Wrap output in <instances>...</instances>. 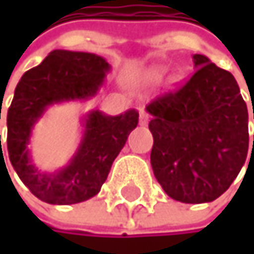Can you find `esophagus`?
Segmentation results:
<instances>
[{"instance_id":"34e87169","label":"esophagus","mask_w":254,"mask_h":254,"mask_svg":"<svg viewBox=\"0 0 254 254\" xmlns=\"http://www.w3.org/2000/svg\"><path fill=\"white\" fill-rule=\"evenodd\" d=\"M149 122V114L144 110H140V125H146Z\"/></svg>"}]
</instances>
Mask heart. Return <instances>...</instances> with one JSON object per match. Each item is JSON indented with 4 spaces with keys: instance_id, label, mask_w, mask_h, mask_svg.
Returning <instances> with one entry per match:
<instances>
[{
    "instance_id": "1",
    "label": "heart",
    "mask_w": 254,
    "mask_h": 254,
    "mask_svg": "<svg viewBox=\"0 0 254 254\" xmlns=\"http://www.w3.org/2000/svg\"><path fill=\"white\" fill-rule=\"evenodd\" d=\"M163 76H164V70H161V68H154V70H151L148 73L149 80H160Z\"/></svg>"
}]
</instances>
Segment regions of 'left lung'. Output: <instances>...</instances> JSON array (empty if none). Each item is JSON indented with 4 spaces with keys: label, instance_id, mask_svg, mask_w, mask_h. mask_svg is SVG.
<instances>
[{
    "label": "left lung",
    "instance_id": "1",
    "mask_svg": "<svg viewBox=\"0 0 254 254\" xmlns=\"http://www.w3.org/2000/svg\"><path fill=\"white\" fill-rule=\"evenodd\" d=\"M193 64L196 70L181 88L146 110L157 181L171 198L201 204L226 192L246 163L249 111L232 73L202 55H193Z\"/></svg>",
    "mask_w": 254,
    "mask_h": 254
}]
</instances>
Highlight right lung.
Segmentation results:
<instances>
[{"label":"right lung","instance_id":"obj_1","mask_svg":"<svg viewBox=\"0 0 254 254\" xmlns=\"http://www.w3.org/2000/svg\"><path fill=\"white\" fill-rule=\"evenodd\" d=\"M110 68L102 56L93 53L53 50L18 82L7 111V152L21 181L41 201L76 204L97 195L113 161L137 126L135 110L120 116H106L96 110L86 114L77 152L64 169L41 172L30 160L32 129L48 106L94 97Z\"/></svg>","mask_w":254,"mask_h":254}]
</instances>
